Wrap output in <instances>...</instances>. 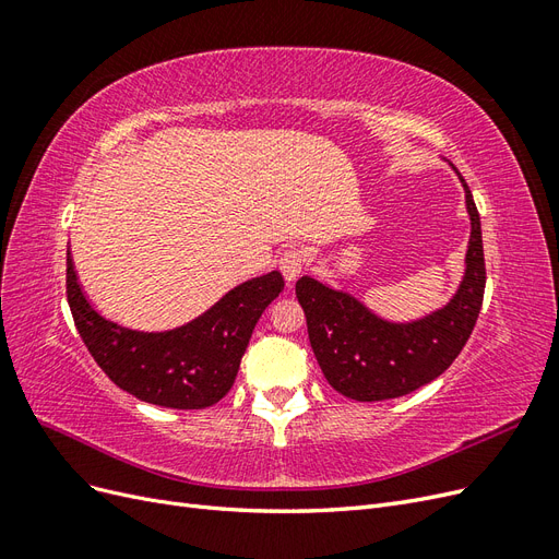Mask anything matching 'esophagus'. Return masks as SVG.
Here are the masks:
<instances>
[{
	"instance_id": "34e87169",
	"label": "esophagus",
	"mask_w": 559,
	"mask_h": 559,
	"mask_svg": "<svg viewBox=\"0 0 559 559\" xmlns=\"http://www.w3.org/2000/svg\"><path fill=\"white\" fill-rule=\"evenodd\" d=\"M277 265H280V270H282L284 280L292 284V282H296V277L300 275L302 265H306V253H302L300 249H286V251L282 253V257H280Z\"/></svg>"
}]
</instances>
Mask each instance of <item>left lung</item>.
<instances>
[{"mask_svg":"<svg viewBox=\"0 0 559 559\" xmlns=\"http://www.w3.org/2000/svg\"><path fill=\"white\" fill-rule=\"evenodd\" d=\"M471 240L466 273L445 308L394 324L370 312L361 300L312 277L296 282V296L308 319V335L329 384L354 401H384L429 384L460 357L476 326L485 294L480 214L468 191Z\"/></svg>","mask_w":559,"mask_h":559,"instance_id":"left-lung-1","label":"left lung"}]
</instances>
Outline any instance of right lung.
Here are the masks:
<instances>
[{
	"instance_id": "1",
	"label": "right lung",
	"mask_w": 559,
	"mask_h": 559,
	"mask_svg": "<svg viewBox=\"0 0 559 559\" xmlns=\"http://www.w3.org/2000/svg\"><path fill=\"white\" fill-rule=\"evenodd\" d=\"M282 289L284 277L273 270L235 286L189 324L144 333L93 310L67 253V300L81 341L116 386L163 408L202 411L222 401L238 376L253 326Z\"/></svg>"
}]
</instances>
